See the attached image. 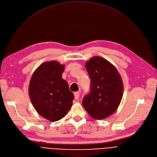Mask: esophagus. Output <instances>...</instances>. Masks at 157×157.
Returning <instances> with one entry per match:
<instances>
[{
	"label": "esophagus",
	"mask_w": 157,
	"mask_h": 157,
	"mask_svg": "<svg viewBox=\"0 0 157 157\" xmlns=\"http://www.w3.org/2000/svg\"><path fill=\"white\" fill-rule=\"evenodd\" d=\"M74 96H75V98L76 100H77L79 98V93L78 91L75 92L74 93Z\"/></svg>",
	"instance_id": "esophagus-1"
}]
</instances>
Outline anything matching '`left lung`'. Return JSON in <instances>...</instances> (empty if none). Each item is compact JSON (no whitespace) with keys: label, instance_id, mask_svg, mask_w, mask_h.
I'll return each instance as SVG.
<instances>
[{"label":"left lung","instance_id":"left-lung-1","mask_svg":"<svg viewBox=\"0 0 157 157\" xmlns=\"http://www.w3.org/2000/svg\"><path fill=\"white\" fill-rule=\"evenodd\" d=\"M91 79L90 91L82 100L89 114L103 119L113 114L122 99L123 86L115 67L104 58L96 56L86 64Z\"/></svg>","mask_w":157,"mask_h":157}]
</instances>
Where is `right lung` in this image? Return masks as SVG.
<instances>
[{"label":"right lung","mask_w":157,"mask_h":157,"mask_svg":"<svg viewBox=\"0 0 157 157\" xmlns=\"http://www.w3.org/2000/svg\"><path fill=\"white\" fill-rule=\"evenodd\" d=\"M64 66L57 61L41 64L33 73L29 92L38 113L50 121L64 117L72 106L74 94L62 78Z\"/></svg>","instance_id":"obj_1"}]
</instances>
